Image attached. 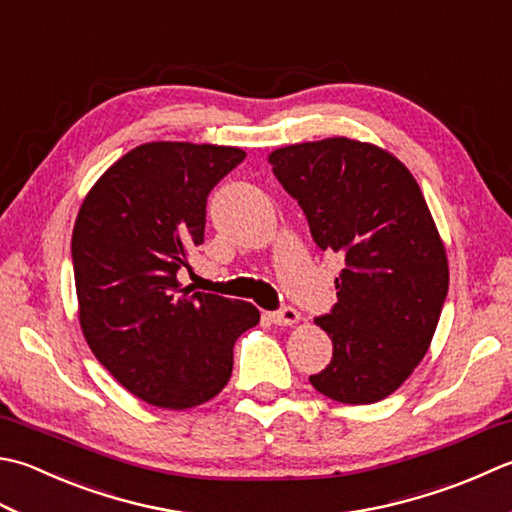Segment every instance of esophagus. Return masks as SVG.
<instances>
[{"instance_id": "obj_1", "label": "esophagus", "mask_w": 512, "mask_h": 512, "mask_svg": "<svg viewBox=\"0 0 512 512\" xmlns=\"http://www.w3.org/2000/svg\"><path fill=\"white\" fill-rule=\"evenodd\" d=\"M268 317H270V322L277 324V326H293V324L299 322V317H302V315H299L295 308L284 306L282 310H275V313H268Z\"/></svg>"}]
</instances>
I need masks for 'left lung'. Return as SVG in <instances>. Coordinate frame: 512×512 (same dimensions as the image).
Segmentation results:
<instances>
[{"mask_svg": "<svg viewBox=\"0 0 512 512\" xmlns=\"http://www.w3.org/2000/svg\"><path fill=\"white\" fill-rule=\"evenodd\" d=\"M273 173L322 250L344 255L337 304L315 324L333 359L310 384L342 404L393 395L428 353L448 293V259L422 188L375 144L328 137L277 148Z\"/></svg>", "mask_w": 512, "mask_h": 512, "instance_id": "8db88e82", "label": "left lung"}]
</instances>
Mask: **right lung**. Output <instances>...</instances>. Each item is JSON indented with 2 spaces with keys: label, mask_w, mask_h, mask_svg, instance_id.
Returning <instances> with one entry per match:
<instances>
[{
  "label": "right lung",
  "mask_w": 512,
  "mask_h": 512,
  "mask_svg": "<svg viewBox=\"0 0 512 512\" xmlns=\"http://www.w3.org/2000/svg\"><path fill=\"white\" fill-rule=\"evenodd\" d=\"M244 157L235 146L142 144L97 179L77 213L79 326L99 364L157 408L222 393L237 337L259 324L253 304L190 295L177 279L204 244L208 193Z\"/></svg>",
  "instance_id": "1"
}]
</instances>
